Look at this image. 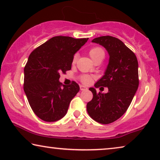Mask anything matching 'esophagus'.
<instances>
[{"mask_svg": "<svg viewBox=\"0 0 160 160\" xmlns=\"http://www.w3.org/2000/svg\"><path fill=\"white\" fill-rule=\"evenodd\" d=\"M80 89L82 90V91H83V90H86V89H87V88L86 87H84V86H83V85H81V86H80Z\"/></svg>", "mask_w": 160, "mask_h": 160, "instance_id": "34e87169", "label": "esophagus"}]
</instances>
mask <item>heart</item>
Listing matches in <instances>:
<instances>
[{"instance_id":"heart-1","label":"heart","mask_w":160,"mask_h":160,"mask_svg":"<svg viewBox=\"0 0 160 160\" xmlns=\"http://www.w3.org/2000/svg\"><path fill=\"white\" fill-rule=\"evenodd\" d=\"M88 54H89L90 57L92 58V59L94 61L100 56H104V51H103L102 48H101L99 47H94L90 49L89 51H88ZM77 58V55L76 54L74 56H73V63L76 62ZM92 77H89V76H83L82 77V82L83 83H89L91 82H92Z\"/></svg>"}]
</instances>
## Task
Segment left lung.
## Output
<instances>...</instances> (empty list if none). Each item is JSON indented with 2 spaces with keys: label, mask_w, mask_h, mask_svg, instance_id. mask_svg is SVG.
<instances>
[{
  "label": "left lung",
  "mask_w": 160,
  "mask_h": 160,
  "mask_svg": "<svg viewBox=\"0 0 160 160\" xmlns=\"http://www.w3.org/2000/svg\"><path fill=\"white\" fill-rule=\"evenodd\" d=\"M106 48L109 56L104 74L94 84L108 88L107 94L89 88L93 99L87 103L89 116L96 122L108 124L119 119L131 104L139 87L138 61L134 53L121 40L110 36L92 40Z\"/></svg>",
  "instance_id": "8db88e82"
}]
</instances>
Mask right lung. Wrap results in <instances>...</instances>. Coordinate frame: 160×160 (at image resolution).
Masks as SVG:
<instances>
[{
    "label": "right lung",
    "mask_w": 160,
    "mask_h": 160,
    "mask_svg": "<svg viewBox=\"0 0 160 160\" xmlns=\"http://www.w3.org/2000/svg\"><path fill=\"white\" fill-rule=\"evenodd\" d=\"M88 39L55 36L29 56L24 68L23 89L32 110L41 119L56 122L67 113L79 86L73 82L62 87L60 73L72 68L74 54Z\"/></svg>",
    "instance_id": "add662e5"
}]
</instances>
